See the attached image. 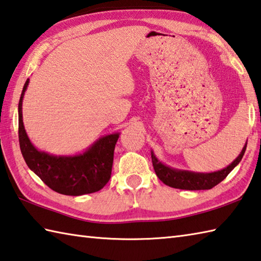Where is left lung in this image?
<instances>
[{"instance_id": "left-lung-1", "label": "left lung", "mask_w": 261, "mask_h": 261, "mask_svg": "<svg viewBox=\"0 0 261 261\" xmlns=\"http://www.w3.org/2000/svg\"><path fill=\"white\" fill-rule=\"evenodd\" d=\"M246 149L247 142L242 148V150L239 154V156L231 163V164L224 167L223 170L211 173L192 172L171 167L158 160L154 151L151 150L150 152L152 166H154L156 175L164 185L171 188L182 189V190H208V189H212L217 186L219 182H222L224 178L231 173L233 168L241 162L244 152H246Z\"/></svg>"}]
</instances>
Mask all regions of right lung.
<instances>
[{"label":"right lung","instance_id":"1","mask_svg":"<svg viewBox=\"0 0 261 261\" xmlns=\"http://www.w3.org/2000/svg\"><path fill=\"white\" fill-rule=\"evenodd\" d=\"M28 85L29 79L23 86L18 106L19 144L25 164L46 186L61 195L83 196L99 191L111 177L120 132L98 138L79 154L53 155L39 150L30 141L22 120V100Z\"/></svg>","mask_w":261,"mask_h":261}]
</instances>
